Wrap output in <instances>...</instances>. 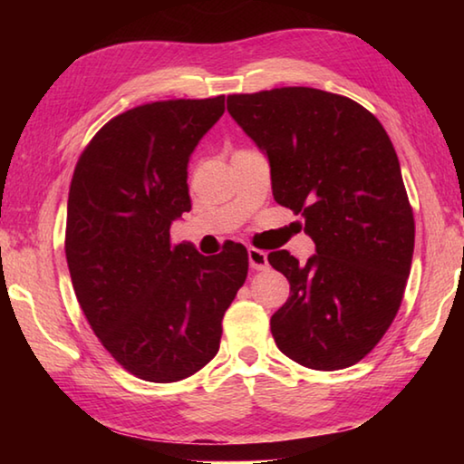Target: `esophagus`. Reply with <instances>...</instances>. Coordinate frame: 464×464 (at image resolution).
Here are the masks:
<instances>
[{
	"label": "esophagus",
	"instance_id": "34e87169",
	"mask_svg": "<svg viewBox=\"0 0 464 464\" xmlns=\"http://www.w3.org/2000/svg\"><path fill=\"white\" fill-rule=\"evenodd\" d=\"M247 257H249L251 270L260 272V270L268 268V256H266V251L256 249V247H249V249H247Z\"/></svg>",
	"mask_w": 464,
	"mask_h": 464
}]
</instances>
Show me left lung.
Instances as JSON below:
<instances>
[{"instance_id": "left-lung-1", "label": "left lung", "mask_w": 464, "mask_h": 464, "mask_svg": "<svg viewBox=\"0 0 464 464\" xmlns=\"http://www.w3.org/2000/svg\"><path fill=\"white\" fill-rule=\"evenodd\" d=\"M227 110L268 155L274 200L315 241L307 264L286 249L268 256L290 282L274 342L313 371L360 362L401 307L415 243L387 130L358 102L301 85L233 93Z\"/></svg>"}]
</instances>
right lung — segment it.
I'll return each instance as SVG.
<instances>
[{
    "instance_id": "obj_1",
    "label": "right lung",
    "mask_w": 464,
    "mask_h": 464,
    "mask_svg": "<svg viewBox=\"0 0 464 464\" xmlns=\"http://www.w3.org/2000/svg\"><path fill=\"white\" fill-rule=\"evenodd\" d=\"M225 96L130 108L83 149L69 186L65 256L77 303L124 371L176 382L218 352L223 317L247 278V249L204 257L174 246L190 210L188 160L221 119Z\"/></svg>"
}]
</instances>
